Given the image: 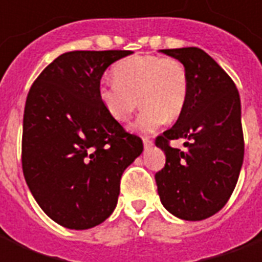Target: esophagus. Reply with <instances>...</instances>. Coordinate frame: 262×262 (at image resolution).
Returning a JSON list of instances; mask_svg holds the SVG:
<instances>
[{
  "label": "esophagus",
  "instance_id": "1",
  "mask_svg": "<svg viewBox=\"0 0 262 262\" xmlns=\"http://www.w3.org/2000/svg\"><path fill=\"white\" fill-rule=\"evenodd\" d=\"M143 144H144V148H150L153 146V139H150L148 136L143 137Z\"/></svg>",
  "mask_w": 262,
  "mask_h": 262
}]
</instances>
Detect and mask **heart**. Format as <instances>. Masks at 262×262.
<instances>
[{
	"label": "heart",
	"instance_id": "obj_1",
	"mask_svg": "<svg viewBox=\"0 0 262 262\" xmlns=\"http://www.w3.org/2000/svg\"><path fill=\"white\" fill-rule=\"evenodd\" d=\"M115 80H103L98 94L103 108L115 120L127 122L142 102L135 127L148 133L165 120H176L188 101L189 78L176 57L136 54L115 64Z\"/></svg>",
	"mask_w": 262,
	"mask_h": 262
}]
</instances>
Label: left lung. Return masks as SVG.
Masks as SVG:
<instances>
[{"label": "left lung", "mask_w": 262, "mask_h": 262, "mask_svg": "<svg viewBox=\"0 0 262 262\" xmlns=\"http://www.w3.org/2000/svg\"><path fill=\"white\" fill-rule=\"evenodd\" d=\"M185 66L188 101L171 129L156 137L165 165L156 172L164 208L184 220L208 219L225 206L236 188L244 157L242 106L236 84L199 48L163 49ZM185 138L187 150L169 142Z\"/></svg>", "instance_id": "obj_1"}]
</instances>
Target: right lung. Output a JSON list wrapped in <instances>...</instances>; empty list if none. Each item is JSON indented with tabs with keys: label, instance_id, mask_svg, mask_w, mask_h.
<instances>
[{
	"label": "right lung",
	"instance_id": "1",
	"mask_svg": "<svg viewBox=\"0 0 262 262\" xmlns=\"http://www.w3.org/2000/svg\"><path fill=\"white\" fill-rule=\"evenodd\" d=\"M130 50H77L54 59L32 84L24 112L22 170L49 217L85 230L114 212L120 177L143 151L142 139L103 108L105 70Z\"/></svg>",
	"mask_w": 262,
	"mask_h": 262
}]
</instances>
